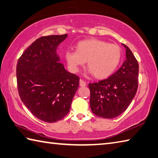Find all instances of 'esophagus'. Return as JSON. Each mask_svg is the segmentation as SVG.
Segmentation results:
<instances>
[{
  "label": "esophagus",
  "mask_w": 158,
  "mask_h": 158,
  "mask_svg": "<svg viewBox=\"0 0 158 158\" xmlns=\"http://www.w3.org/2000/svg\"><path fill=\"white\" fill-rule=\"evenodd\" d=\"M79 85H80V86H82V87L85 86V85H86V83L84 81V80L81 79L79 80Z\"/></svg>",
  "instance_id": "1"
}]
</instances>
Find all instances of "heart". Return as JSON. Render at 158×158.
Masks as SVG:
<instances>
[{"label":"heart","instance_id":"obj_1","mask_svg":"<svg viewBox=\"0 0 158 158\" xmlns=\"http://www.w3.org/2000/svg\"><path fill=\"white\" fill-rule=\"evenodd\" d=\"M76 51L65 54L68 67L76 73L87 61L90 73L97 79H105L115 70L122 58L118 45L99 39H88L76 45Z\"/></svg>","mask_w":158,"mask_h":158}]
</instances>
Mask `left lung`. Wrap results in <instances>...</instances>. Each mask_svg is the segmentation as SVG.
<instances>
[{
  "mask_svg": "<svg viewBox=\"0 0 158 158\" xmlns=\"http://www.w3.org/2000/svg\"><path fill=\"white\" fill-rule=\"evenodd\" d=\"M123 45L127 59L121 68L108 78L88 84L91 110L103 118L113 119L124 113L138 87V62L127 45Z\"/></svg>",
  "mask_w": 158,
  "mask_h": 158,
  "instance_id": "obj_1",
  "label": "left lung"
}]
</instances>
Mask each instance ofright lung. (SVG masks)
<instances>
[{
	"label": "right lung",
	"mask_w": 158,
	"mask_h": 158,
	"mask_svg": "<svg viewBox=\"0 0 158 158\" xmlns=\"http://www.w3.org/2000/svg\"><path fill=\"white\" fill-rule=\"evenodd\" d=\"M68 34L41 36L18 60L16 80L19 96L31 113L52 123L67 115L79 85V77L65 70L56 54Z\"/></svg>",
	"instance_id": "1"
}]
</instances>
